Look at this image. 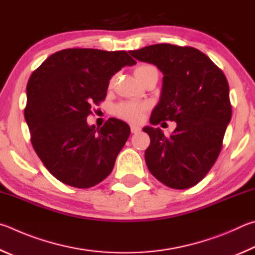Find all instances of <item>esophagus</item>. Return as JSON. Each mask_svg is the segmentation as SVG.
<instances>
[{
  "label": "esophagus",
  "mask_w": 255,
  "mask_h": 255,
  "mask_svg": "<svg viewBox=\"0 0 255 255\" xmlns=\"http://www.w3.org/2000/svg\"><path fill=\"white\" fill-rule=\"evenodd\" d=\"M140 131H141L140 127H137V125H135V124H131V132L132 133H137Z\"/></svg>",
  "instance_id": "34e87169"
}]
</instances>
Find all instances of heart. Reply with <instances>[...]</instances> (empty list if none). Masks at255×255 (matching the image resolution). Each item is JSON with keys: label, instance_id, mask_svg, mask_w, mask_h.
<instances>
[{"label": "heart", "instance_id": "obj_1", "mask_svg": "<svg viewBox=\"0 0 255 255\" xmlns=\"http://www.w3.org/2000/svg\"><path fill=\"white\" fill-rule=\"evenodd\" d=\"M152 71H158L157 68L154 66L149 65V64H143L137 66L134 74L137 77V79H140L142 77H144L145 75H148L149 73H152ZM115 83V77L112 78L110 80V87H112ZM146 109L145 104H139V103L135 102H123L120 103V104L115 107V114L120 116L127 121H130V122H140L143 118V112Z\"/></svg>", "mask_w": 255, "mask_h": 255}]
</instances>
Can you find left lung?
<instances>
[{
  "label": "left lung",
  "instance_id": "8db88e82",
  "mask_svg": "<svg viewBox=\"0 0 255 255\" xmlns=\"http://www.w3.org/2000/svg\"><path fill=\"white\" fill-rule=\"evenodd\" d=\"M130 53L157 66L163 75L161 95L150 123H177L170 136L159 128H143L150 136L146 166L170 188H190L215 163L232 118L225 75L205 53L191 47L159 43Z\"/></svg>",
  "mask_w": 255,
  "mask_h": 255
}]
</instances>
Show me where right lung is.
Here are the masks:
<instances>
[{"label":"right lung","instance_id":"add662e5","mask_svg":"<svg viewBox=\"0 0 255 255\" xmlns=\"http://www.w3.org/2000/svg\"><path fill=\"white\" fill-rule=\"evenodd\" d=\"M135 64L127 51L74 48L52 53L31 74L24 119L34 151L58 180L89 188L113 170L130 127L112 118L95 128L86 119L105 100L112 76Z\"/></svg>","mask_w":255,"mask_h":255}]
</instances>
